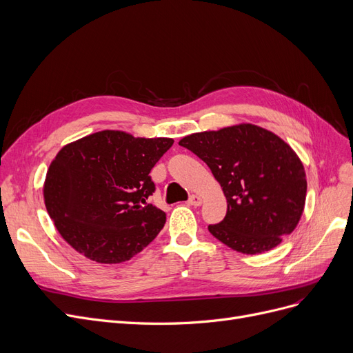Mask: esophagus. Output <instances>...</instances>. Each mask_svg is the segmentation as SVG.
Here are the masks:
<instances>
[{
	"label": "esophagus",
	"mask_w": 353,
	"mask_h": 353,
	"mask_svg": "<svg viewBox=\"0 0 353 353\" xmlns=\"http://www.w3.org/2000/svg\"><path fill=\"white\" fill-rule=\"evenodd\" d=\"M188 204L194 205V207H199L201 204H203V198H201L199 195H191L188 199Z\"/></svg>",
	"instance_id": "esophagus-1"
}]
</instances>
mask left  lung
<instances>
[{
  "instance_id": "1",
  "label": "left lung",
  "mask_w": 353,
  "mask_h": 353,
  "mask_svg": "<svg viewBox=\"0 0 353 353\" xmlns=\"http://www.w3.org/2000/svg\"><path fill=\"white\" fill-rule=\"evenodd\" d=\"M179 145L203 159L227 198V214L208 225L212 236L243 254L277 247L296 228L306 201L305 168L273 132L241 123L192 133Z\"/></svg>"
}]
</instances>
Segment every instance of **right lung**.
<instances>
[{
	"label": "right lung",
	"instance_id": "obj_1",
	"mask_svg": "<svg viewBox=\"0 0 353 353\" xmlns=\"http://www.w3.org/2000/svg\"><path fill=\"white\" fill-rule=\"evenodd\" d=\"M172 143L102 130L65 145L44 182L46 208L60 236L103 264L141 253L166 221L146 199L155 192L149 172Z\"/></svg>",
	"mask_w": 353,
	"mask_h": 353
}]
</instances>
